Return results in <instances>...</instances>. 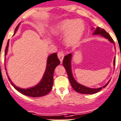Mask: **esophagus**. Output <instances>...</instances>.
Instances as JSON below:
<instances>
[{
    "label": "esophagus",
    "instance_id": "esophagus-1",
    "mask_svg": "<svg viewBox=\"0 0 121 121\" xmlns=\"http://www.w3.org/2000/svg\"><path fill=\"white\" fill-rule=\"evenodd\" d=\"M64 56H65V53L63 52V51H59L58 52V57L61 62L63 61V58H64Z\"/></svg>",
    "mask_w": 121,
    "mask_h": 121
}]
</instances>
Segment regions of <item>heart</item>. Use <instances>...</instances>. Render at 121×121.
I'll return each instance as SVG.
<instances>
[{"instance_id":"b5f03b06","label":"heart","mask_w":121,"mask_h":121,"mask_svg":"<svg viewBox=\"0 0 121 121\" xmlns=\"http://www.w3.org/2000/svg\"><path fill=\"white\" fill-rule=\"evenodd\" d=\"M84 30L85 26L82 22L77 19H66L58 23L53 33L57 36H65L66 44L73 46L80 42Z\"/></svg>"}]
</instances>
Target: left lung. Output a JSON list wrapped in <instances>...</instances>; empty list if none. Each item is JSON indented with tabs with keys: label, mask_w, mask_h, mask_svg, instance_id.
I'll use <instances>...</instances> for the list:
<instances>
[{
	"label": "left lung",
	"mask_w": 121,
	"mask_h": 121,
	"mask_svg": "<svg viewBox=\"0 0 121 121\" xmlns=\"http://www.w3.org/2000/svg\"><path fill=\"white\" fill-rule=\"evenodd\" d=\"M93 34H101L102 36L104 37L105 38L108 39L110 42H112V43H115V42L113 41V39L111 37L109 34L107 33L104 29H102V28H100L98 27L96 28V29L95 30V31L94 33H93ZM71 54H69L67 55H66L65 56L64 59H63V66L66 69V70L67 72V75H68V78L69 79V81L70 82V84H71L72 87L73 89V90H75L76 92H78V93H82V94H93V93H96L98 92L103 88L105 87L108 85L110 81L104 86H103V87L98 88V89H91V88L87 87H85L84 86H82V85L78 84L74 79L73 77L72 76V74L71 65H71ZM115 62H116V58L115 57V58H114V66H115Z\"/></svg>",
	"instance_id": "obj_1"
}]
</instances>
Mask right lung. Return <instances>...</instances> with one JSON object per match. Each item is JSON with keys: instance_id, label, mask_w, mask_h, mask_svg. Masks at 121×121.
I'll list each match as a JSON object with an SVG mask.
<instances>
[{"instance_id": "obj_1", "label": "right lung", "mask_w": 121, "mask_h": 121, "mask_svg": "<svg viewBox=\"0 0 121 121\" xmlns=\"http://www.w3.org/2000/svg\"><path fill=\"white\" fill-rule=\"evenodd\" d=\"M18 27V25L16 28L14 34L17 31ZM8 45H9V41H8L6 48H5V55H6V53H7ZM60 63V61L58 59L56 53H54V54L50 55L48 58L47 66H46V71L44 72L43 79H42L41 82L39 84L33 87L30 88V89H20V88L14 85V84H13V82L10 81L9 77H8V78L10 81L11 84L14 86V87L20 93H22L23 95L28 96H31V97L43 96L46 95L48 93H49L50 91L52 89L54 72L55 67L58 65H59Z\"/></svg>"}]
</instances>
